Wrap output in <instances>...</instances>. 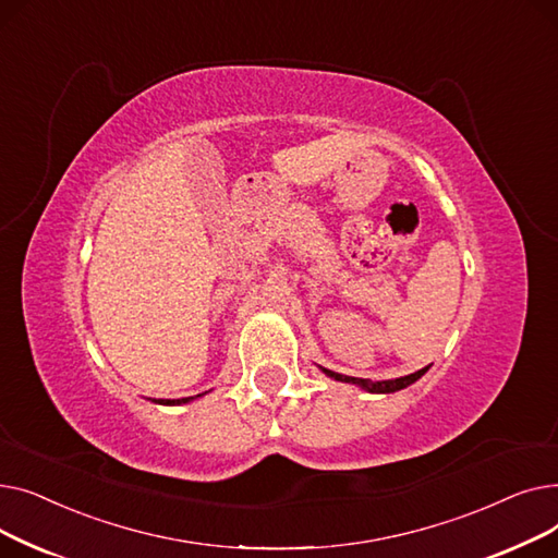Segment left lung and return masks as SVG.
<instances>
[{
    "instance_id": "left-lung-1",
    "label": "left lung",
    "mask_w": 558,
    "mask_h": 558,
    "mask_svg": "<svg viewBox=\"0 0 558 558\" xmlns=\"http://www.w3.org/2000/svg\"><path fill=\"white\" fill-rule=\"evenodd\" d=\"M324 373L330 375V377H335V379H339V383L360 385L362 389H366V391H371V393H393V391H400V389H404V387H409V385H414L421 375L427 373V366L421 368V371H416V373H412V375L396 377V379H383V383H373V379H364V377L341 375V373H335V371H328V368H324Z\"/></svg>"
}]
</instances>
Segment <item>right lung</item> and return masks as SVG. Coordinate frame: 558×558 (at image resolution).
I'll list each match as a JSON object with an SVG mask.
<instances>
[{
	"mask_svg": "<svg viewBox=\"0 0 558 558\" xmlns=\"http://www.w3.org/2000/svg\"><path fill=\"white\" fill-rule=\"evenodd\" d=\"M192 398H179V400H156L160 404H183V402H190Z\"/></svg>",
	"mask_w": 558,
	"mask_h": 558,
	"instance_id": "add662e5",
	"label": "right lung"
}]
</instances>
